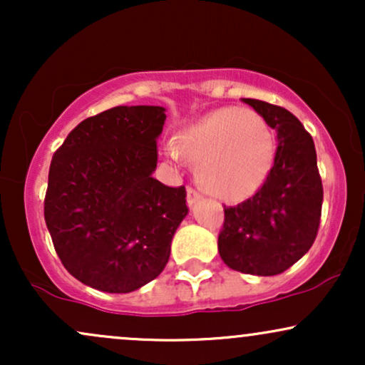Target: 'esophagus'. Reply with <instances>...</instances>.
I'll return each mask as SVG.
<instances>
[{"mask_svg": "<svg viewBox=\"0 0 365 365\" xmlns=\"http://www.w3.org/2000/svg\"><path fill=\"white\" fill-rule=\"evenodd\" d=\"M200 199H202V195H200L199 194V192H197V190H194V188H187V204H188V206H195V204L197 202H199V200Z\"/></svg>", "mask_w": 365, "mask_h": 365, "instance_id": "obj_1", "label": "esophagus"}]
</instances>
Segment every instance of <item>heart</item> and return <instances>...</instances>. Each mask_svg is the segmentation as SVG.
I'll use <instances>...</instances> for the list:
<instances>
[{
    "mask_svg": "<svg viewBox=\"0 0 365 365\" xmlns=\"http://www.w3.org/2000/svg\"><path fill=\"white\" fill-rule=\"evenodd\" d=\"M175 163H195V178L209 195L223 202H244L261 190L273 171L276 137L266 120L250 108L209 111L168 145Z\"/></svg>",
    "mask_w": 365,
    "mask_h": 365,
    "instance_id": "1",
    "label": "heart"
}]
</instances>
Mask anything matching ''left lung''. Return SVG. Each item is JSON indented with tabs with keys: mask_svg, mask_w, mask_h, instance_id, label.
Instances as JSON below:
<instances>
[{
	"mask_svg": "<svg viewBox=\"0 0 365 365\" xmlns=\"http://www.w3.org/2000/svg\"><path fill=\"white\" fill-rule=\"evenodd\" d=\"M276 130L273 171L257 194L225 207L217 250L228 267L274 276L309 252L316 240L322 183L312 137L290 111L259 99H242Z\"/></svg>",
	"mask_w": 365,
	"mask_h": 365,
	"instance_id": "left-lung-1",
	"label": "left lung"
}]
</instances>
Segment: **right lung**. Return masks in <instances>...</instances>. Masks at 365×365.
I'll return each instance as SVG.
<instances>
[{
	"instance_id": "1",
	"label": "right lung",
	"mask_w": 365,
	"mask_h": 365,
	"mask_svg": "<svg viewBox=\"0 0 365 365\" xmlns=\"http://www.w3.org/2000/svg\"><path fill=\"white\" fill-rule=\"evenodd\" d=\"M163 106H116L78 123L49 166L44 220L73 278L108 293L153 282L188 215L185 187L153 178Z\"/></svg>"
}]
</instances>
